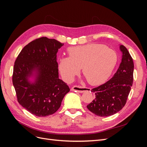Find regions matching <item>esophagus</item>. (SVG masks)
Instances as JSON below:
<instances>
[{"instance_id":"obj_1","label":"esophagus","mask_w":147,"mask_h":147,"mask_svg":"<svg viewBox=\"0 0 147 147\" xmlns=\"http://www.w3.org/2000/svg\"><path fill=\"white\" fill-rule=\"evenodd\" d=\"M71 90L75 92H83L85 91H89L90 90V88H86V87H83L82 86H77L75 85L72 88H71Z\"/></svg>"}]
</instances>
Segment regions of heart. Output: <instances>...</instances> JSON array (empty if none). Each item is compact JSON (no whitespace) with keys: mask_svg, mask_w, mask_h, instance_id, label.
Instances as JSON below:
<instances>
[{"mask_svg":"<svg viewBox=\"0 0 147 147\" xmlns=\"http://www.w3.org/2000/svg\"><path fill=\"white\" fill-rule=\"evenodd\" d=\"M69 57H61L59 68L62 75L72 80L80 69L88 83L97 85L107 80L117 65L118 56L112 49L91 43L68 48Z\"/></svg>","mask_w":147,"mask_h":147,"instance_id":"heart-1","label":"heart"}]
</instances>
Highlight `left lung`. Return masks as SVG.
<instances>
[{
	"label": "left lung",
	"mask_w": 147,
	"mask_h": 147,
	"mask_svg": "<svg viewBox=\"0 0 147 147\" xmlns=\"http://www.w3.org/2000/svg\"><path fill=\"white\" fill-rule=\"evenodd\" d=\"M121 63L113 77L103 84L92 88L96 97L87 105L88 109L99 117H109L125 105L133 83L134 63L127 48L120 45Z\"/></svg>",
	"instance_id": "1"
}]
</instances>
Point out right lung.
Listing matches in <instances>:
<instances>
[{
    "label": "right lung",
    "mask_w": 147,
    "mask_h": 147,
    "mask_svg": "<svg viewBox=\"0 0 147 147\" xmlns=\"http://www.w3.org/2000/svg\"><path fill=\"white\" fill-rule=\"evenodd\" d=\"M64 45L55 39L43 37L26 45L18 56L13 67L12 82L18 102L37 117H47L59 109L69 86L59 78L56 54ZM38 71L34 84L28 76Z\"/></svg>",
    "instance_id": "obj_1"
}]
</instances>
